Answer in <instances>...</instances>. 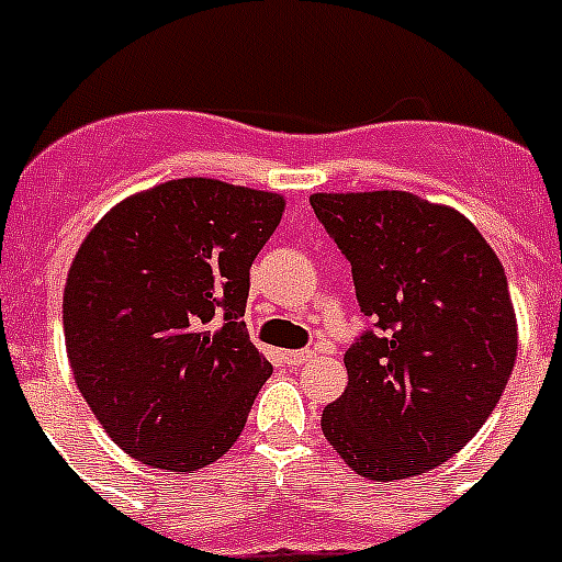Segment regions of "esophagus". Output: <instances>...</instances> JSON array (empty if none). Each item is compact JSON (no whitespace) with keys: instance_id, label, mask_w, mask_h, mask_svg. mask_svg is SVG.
Returning <instances> with one entry per match:
<instances>
[{"instance_id":"esophagus-1","label":"esophagus","mask_w":562,"mask_h":562,"mask_svg":"<svg viewBox=\"0 0 562 562\" xmlns=\"http://www.w3.org/2000/svg\"><path fill=\"white\" fill-rule=\"evenodd\" d=\"M312 355H315V351H310V349L284 351V362H286V366H304V362L312 360Z\"/></svg>"}]
</instances>
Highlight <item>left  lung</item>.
I'll list each match as a JSON object with an SVG mask.
<instances>
[{"label":"left lung","instance_id":"1","mask_svg":"<svg viewBox=\"0 0 562 562\" xmlns=\"http://www.w3.org/2000/svg\"><path fill=\"white\" fill-rule=\"evenodd\" d=\"M376 321L346 351L349 385L321 428L369 481L422 475L493 414L518 357L504 267L467 216L408 191L312 193Z\"/></svg>","mask_w":562,"mask_h":562}]
</instances>
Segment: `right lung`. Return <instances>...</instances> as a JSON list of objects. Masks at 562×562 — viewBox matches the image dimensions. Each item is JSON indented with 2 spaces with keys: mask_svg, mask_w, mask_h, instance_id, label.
<instances>
[{
  "mask_svg": "<svg viewBox=\"0 0 562 562\" xmlns=\"http://www.w3.org/2000/svg\"><path fill=\"white\" fill-rule=\"evenodd\" d=\"M284 196L207 177L117 202L64 286L76 385L121 450L166 473L213 464L272 374L245 326L250 267Z\"/></svg>",
  "mask_w": 562,
  "mask_h": 562,
  "instance_id": "add662e5",
  "label": "right lung"
}]
</instances>
